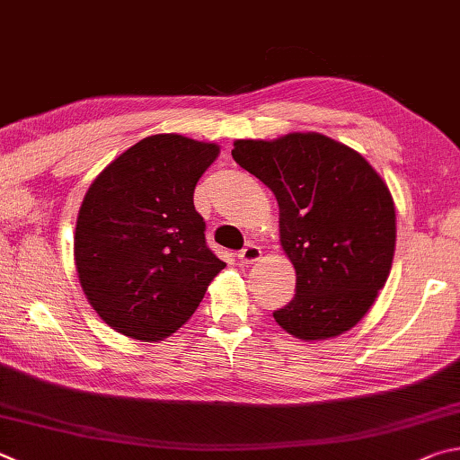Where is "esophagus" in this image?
Wrapping results in <instances>:
<instances>
[{
	"label": "esophagus",
	"mask_w": 460,
	"mask_h": 460,
	"mask_svg": "<svg viewBox=\"0 0 460 460\" xmlns=\"http://www.w3.org/2000/svg\"><path fill=\"white\" fill-rule=\"evenodd\" d=\"M237 257H239V261L243 263V265H252V263H255V261H259V259H261V247L249 243V245H245L243 249H241V252L237 253Z\"/></svg>",
	"instance_id": "esophagus-1"
}]
</instances>
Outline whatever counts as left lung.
Listing matches in <instances>:
<instances>
[{
	"label": "left lung",
	"instance_id": "1",
	"mask_svg": "<svg viewBox=\"0 0 460 460\" xmlns=\"http://www.w3.org/2000/svg\"><path fill=\"white\" fill-rule=\"evenodd\" d=\"M239 166L271 189L279 243L296 270V297L273 312L297 340L346 333L384 288L396 245L390 189L354 148L320 132L235 140Z\"/></svg>",
	"mask_w": 460,
	"mask_h": 460
}]
</instances>
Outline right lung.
Listing matches in <instances>:
<instances>
[{
  "label": "right lung",
  "mask_w": 460,
  "mask_h": 460,
  "mask_svg": "<svg viewBox=\"0 0 460 460\" xmlns=\"http://www.w3.org/2000/svg\"><path fill=\"white\" fill-rule=\"evenodd\" d=\"M219 150L182 135L146 137L86 190L74 261L86 299L112 330L143 341L169 338L225 267L205 243L193 203Z\"/></svg>",
  "instance_id": "1"
}]
</instances>
